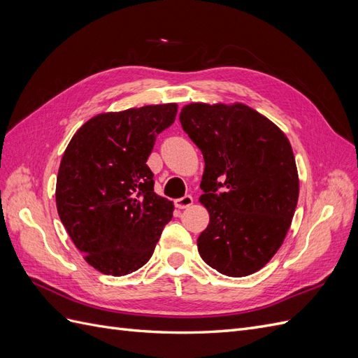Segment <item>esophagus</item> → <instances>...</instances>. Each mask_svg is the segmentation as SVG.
<instances>
[{"label": "esophagus", "mask_w": 358, "mask_h": 358, "mask_svg": "<svg viewBox=\"0 0 358 358\" xmlns=\"http://www.w3.org/2000/svg\"><path fill=\"white\" fill-rule=\"evenodd\" d=\"M192 204V197L191 196H183L180 199L175 200V206L178 209H187Z\"/></svg>", "instance_id": "esophagus-1"}]
</instances>
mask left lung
I'll return each instance as SVG.
<instances>
[{
    "instance_id": "1",
    "label": "left lung",
    "mask_w": 358,
    "mask_h": 358,
    "mask_svg": "<svg viewBox=\"0 0 358 358\" xmlns=\"http://www.w3.org/2000/svg\"><path fill=\"white\" fill-rule=\"evenodd\" d=\"M179 119L204 158L200 203L210 220L199 254L222 275H252L278 252L294 216L299 173L289 140L242 103H191Z\"/></svg>"
}]
</instances>
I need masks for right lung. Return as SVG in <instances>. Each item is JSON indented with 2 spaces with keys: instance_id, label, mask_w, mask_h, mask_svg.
I'll return each mask as SVG.
<instances>
[{
  "instance_id": "obj_1",
  "label": "right lung",
  "mask_w": 358,
  "mask_h": 358,
  "mask_svg": "<svg viewBox=\"0 0 358 358\" xmlns=\"http://www.w3.org/2000/svg\"><path fill=\"white\" fill-rule=\"evenodd\" d=\"M178 104L100 113L86 121L62 155L57 209L86 263L104 275L136 272L152 257L173 201L154 191L146 161Z\"/></svg>"
}]
</instances>
